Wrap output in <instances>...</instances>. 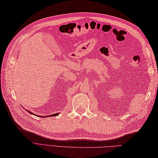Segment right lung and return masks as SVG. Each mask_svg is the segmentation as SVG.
I'll list each match as a JSON object with an SVG mask.
<instances>
[{
  "instance_id": "right-lung-1",
  "label": "right lung",
  "mask_w": 158,
  "mask_h": 158,
  "mask_svg": "<svg viewBox=\"0 0 158 158\" xmlns=\"http://www.w3.org/2000/svg\"><path fill=\"white\" fill-rule=\"evenodd\" d=\"M26 110L27 111V112H29L30 114H33V113L31 112V111H29V110ZM58 114H59V113H56V114H52V115H49V116H53V117H55V116H57V115H58ZM36 116L40 117H45V116H40V115H39V116H38L37 114H36ZM46 117H48V116H46Z\"/></svg>"
}]
</instances>
